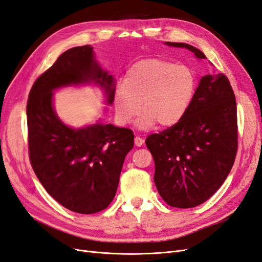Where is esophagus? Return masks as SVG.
<instances>
[{"label":"esophagus","mask_w":262,"mask_h":262,"mask_svg":"<svg viewBox=\"0 0 262 262\" xmlns=\"http://www.w3.org/2000/svg\"><path fill=\"white\" fill-rule=\"evenodd\" d=\"M143 143H144V141L142 138H140V137L134 138V144H136V146H142Z\"/></svg>","instance_id":"obj_1"}]
</instances>
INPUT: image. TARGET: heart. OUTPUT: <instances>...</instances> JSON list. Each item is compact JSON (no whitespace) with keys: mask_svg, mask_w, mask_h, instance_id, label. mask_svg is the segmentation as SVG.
Here are the masks:
<instances>
[{"mask_svg":"<svg viewBox=\"0 0 262 262\" xmlns=\"http://www.w3.org/2000/svg\"><path fill=\"white\" fill-rule=\"evenodd\" d=\"M196 91L192 68L161 58L142 59L126 72L124 84L115 91L117 116L129 123L141 111V128L157 123L162 128L175 125L185 116Z\"/></svg>","mask_w":262,"mask_h":262,"instance_id":"1","label":"heart"}]
</instances>
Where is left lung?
<instances>
[{
    "label": "left lung",
    "instance_id": "8db88e82",
    "mask_svg": "<svg viewBox=\"0 0 262 262\" xmlns=\"http://www.w3.org/2000/svg\"><path fill=\"white\" fill-rule=\"evenodd\" d=\"M197 58L203 52L184 43ZM154 183L172 207L192 208L206 202L227 178L238 147L236 97L227 76H204L185 116L175 125L146 138Z\"/></svg>",
    "mask_w": 262,
    "mask_h": 262
}]
</instances>
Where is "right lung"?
I'll use <instances>...</instances> for the list:
<instances>
[{
	"label": "right lung",
	"mask_w": 262,
	"mask_h": 262,
	"mask_svg": "<svg viewBox=\"0 0 262 262\" xmlns=\"http://www.w3.org/2000/svg\"><path fill=\"white\" fill-rule=\"evenodd\" d=\"M86 81L104 86L112 103L114 78L94 59L93 47L68 49L35 80L26 115L28 155L41 185L65 208L88 215L105 209L114 200L134 134L99 123L75 130L60 121L53 109V90Z\"/></svg>",
	"instance_id": "obj_1"
}]
</instances>
